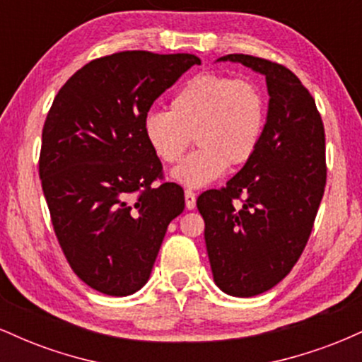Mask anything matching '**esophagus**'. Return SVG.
<instances>
[{
    "mask_svg": "<svg viewBox=\"0 0 362 362\" xmlns=\"http://www.w3.org/2000/svg\"><path fill=\"white\" fill-rule=\"evenodd\" d=\"M185 206L187 209H194L195 207V194L190 189L185 190Z\"/></svg>",
    "mask_w": 362,
    "mask_h": 362,
    "instance_id": "esophagus-1",
    "label": "esophagus"
}]
</instances>
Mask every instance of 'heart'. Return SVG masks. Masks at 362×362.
<instances>
[{
  "label": "heart",
  "mask_w": 362,
  "mask_h": 362,
  "mask_svg": "<svg viewBox=\"0 0 362 362\" xmlns=\"http://www.w3.org/2000/svg\"><path fill=\"white\" fill-rule=\"evenodd\" d=\"M264 119V97L257 83L207 73L177 91L170 112H149L143 120V132L163 163H177L194 136L199 149L173 170L172 178L197 189L218 180L228 165L242 167L252 160Z\"/></svg>",
  "instance_id": "heart-1"
}]
</instances>
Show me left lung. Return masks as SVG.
I'll return each mask as SVG.
<instances>
[{"instance_id":"8db88e82","label":"left lung","mask_w":362,"mask_h":362,"mask_svg":"<svg viewBox=\"0 0 362 362\" xmlns=\"http://www.w3.org/2000/svg\"><path fill=\"white\" fill-rule=\"evenodd\" d=\"M218 61L264 74L271 97L252 160L226 187L197 197L216 286L250 298L279 284L305 250L325 190V131L313 97L288 68L247 54Z\"/></svg>"}]
</instances>
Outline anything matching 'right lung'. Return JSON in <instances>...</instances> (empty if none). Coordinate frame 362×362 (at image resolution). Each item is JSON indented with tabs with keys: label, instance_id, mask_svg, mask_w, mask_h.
Instances as JSON below:
<instances>
[{
	"label": "right lung",
	"instance_id": "add662e5",
	"mask_svg": "<svg viewBox=\"0 0 362 362\" xmlns=\"http://www.w3.org/2000/svg\"><path fill=\"white\" fill-rule=\"evenodd\" d=\"M194 54L126 51L64 83L42 129L39 175L57 242L90 288L129 296L146 284L184 190L163 177L143 120Z\"/></svg>",
	"mask_w": 362,
	"mask_h": 362
}]
</instances>
